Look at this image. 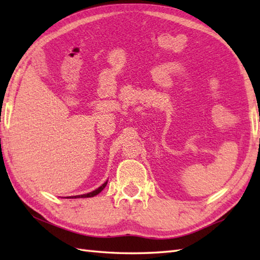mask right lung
Returning a JSON list of instances; mask_svg holds the SVG:
<instances>
[{"instance_id": "right-lung-1", "label": "right lung", "mask_w": 260, "mask_h": 260, "mask_svg": "<svg viewBox=\"0 0 260 260\" xmlns=\"http://www.w3.org/2000/svg\"><path fill=\"white\" fill-rule=\"evenodd\" d=\"M107 185V182H105V183L102 185V186H99L98 189H96L95 191H92V192H90V193H86V194H81V196H75V197H69V198H71V199H77V198H91V197H95V196H97L98 193H101L103 190H104V187Z\"/></svg>"}]
</instances>
